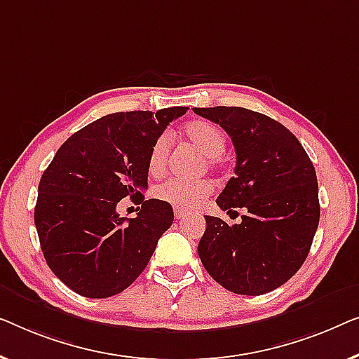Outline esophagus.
I'll return each instance as SVG.
<instances>
[{"label":"esophagus","instance_id":"obj_1","mask_svg":"<svg viewBox=\"0 0 359 359\" xmlns=\"http://www.w3.org/2000/svg\"><path fill=\"white\" fill-rule=\"evenodd\" d=\"M187 215H189V213H187L185 210H182V208H174V216H175V219H182V218H185Z\"/></svg>","mask_w":359,"mask_h":359}]
</instances>
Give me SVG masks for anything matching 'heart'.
Wrapping results in <instances>:
<instances>
[{"label": "heart", "mask_w": 359, "mask_h": 359, "mask_svg": "<svg viewBox=\"0 0 359 359\" xmlns=\"http://www.w3.org/2000/svg\"><path fill=\"white\" fill-rule=\"evenodd\" d=\"M182 135L205 156H208L210 165L215 168L218 163V156L223 154L226 149L224 131L208 120H191L182 128ZM169 149L170 140L168 135H161L151 146L148 170L153 177H158L164 172ZM211 190H213V187L208 180L168 179L156 187L154 196L158 200L165 201V203L177 206V208H194L211 194Z\"/></svg>", "instance_id": "obj_1"}]
</instances>
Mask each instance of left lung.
I'll return each instance as SVG.
<instances>
[{
  "mask_svg": "<svg viewBox=\"0 0 359 359\" xmlns=\"http://www.w3.org/2000/svg\"><path fill=\"white\" fill-rule=\"evenodd\" d=\"M218 123L236 149L234 177L216 203L239 224L205 216L198 244L205 270L226 290L259 296L291 278L309 254L319 226L316 169L299 140L280 122L242 107H195Z\"/></svg>",
  "mask_w": 359,
  "mask_h": 359,
  "instance_id": "obj_1",
  "label": "left lung"
}]
</instances>
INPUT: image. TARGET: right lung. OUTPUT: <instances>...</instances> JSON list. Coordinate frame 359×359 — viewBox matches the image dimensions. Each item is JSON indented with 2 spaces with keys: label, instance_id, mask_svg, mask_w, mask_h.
Here are the masks:
<instances>
[{
  "label": "right lung",
  "instance_id": "add662e5",
  "mask_svg": "<svg viewBox=\"0 0 359 359\" xmlns=\"http://www.w3.org/2000/svg\"><path fill=\"white\" fill-rule=\"evenodd\" d=\"M185 112L110 114L60 146L40 179L34 221L47 265L69 290L102 299L143 273L174 221L172 206L141 194L148 189L149 149ZM125 196L142 205L136 219L114 211Z\"/></svg>",
  "mask_w": 359,
  "mask_h": 359
}]
</instances>
